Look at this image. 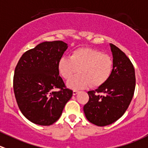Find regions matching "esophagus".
I'll return each instance as SVG.
<instances>
[{
	"label": "esophagus",
	"mask_w": 148,
	"mask_h": 148,
	"mask_svg": "<svg viewBox=\"0 0 148 148\" xmlns=\"http://www.w3.org/2000/svg\"><path fill=\"white\" fill-rule=\"evenodd\" d=\"M78 93L79 91H77V90H74V91H73V95H76L78 94Z\"/></svg>",
	"instance_id": "obj_1"
}]
</instances>
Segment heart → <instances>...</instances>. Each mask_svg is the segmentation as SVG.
<instances>
[{
    "label": "heart",
    "mask_w": 148,
    "mask_h": 148,
    "mask_svg": "<svg viewBox=\"0 0 148 148\" xmlns=\"http://www.w3.org/2000/svg\"><path fill=\"white\" fill-rule=\"evenodd\" d=\"M112 58L98 50L80 48L72 51L71 56H63L58 63V69L65 79H71L78 71L79 74L67 82L72 90L87 88L92 85L98 87L110 78L113 71Z\"/></svg>",
    "instance_id": "heart-1"
}]
</instances>
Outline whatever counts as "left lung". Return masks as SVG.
Masks as SVG:
<instances>
[{"label":"left lung","instance_id":"8db88e82","mask_svg":"<svg viewBox=\"0 0 148 148\" xmlns=\"http://www.w3.org/2000/svg\"><path fill=\"white\" fill-rule=\"evenodd\" d=\"M110 46L112 74L103 85L87 92L89 101L83 108L87 119L99 127L111 124L124 115L135 89V72L131 61L118 47L113 44Z\"/></svg>","mask_w":148,"mask_h":148}]
</instances>
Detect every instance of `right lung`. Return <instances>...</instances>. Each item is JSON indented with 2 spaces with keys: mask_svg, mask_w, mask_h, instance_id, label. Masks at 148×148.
<instances>
[{
  "mask_svg": "<svg viewBox=\"0 0 148 148\" xmlns=\"http://www.w3.org/2000/svg\"><path fill=\"white\" fill-rule=\"evenodd\" d=\"M68 45L63 41L43 42L24 53L15 68L14 92L23 115L42 126L55 123L72 97L59 76L58 63ZM58 88V91L53 90Z\"/></svg>",
  "mask_w": 148,
  "mask_h": 148,
  "instance_id": "obj_1",
  "label": "right lung"
}]
</instances>
